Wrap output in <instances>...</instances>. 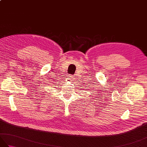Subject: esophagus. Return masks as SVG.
<instances>
[{"label": "esophagus", "instance_id": "esophagus-1", "mask_svg": "<svg viewBox=\"0 0 147 147\" xmlns=\"http://www.w3.org/2000/svg\"><path fill=\"white\" fill-rule=\"evenodd\" d=\"M68 80H69V81H73V80H74V76H68Z\"/></svg>", "mask_w": 147, "mask_h": 147}]
</instances>
